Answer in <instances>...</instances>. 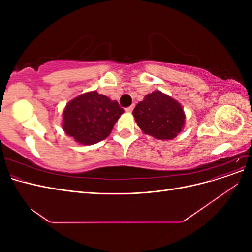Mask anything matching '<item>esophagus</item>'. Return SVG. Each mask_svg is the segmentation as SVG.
<instances>
[{"instance_id":"34e87169","label":"esophagus","mask_w":252,"mask_h":252,"mask_svg":"<svg viewBox=\"0 0 252 252\" xmlns=\"http://www.w3.org/2000/svg\"><path fill=\"white\" fill-rule=\"evenodd\" d=\"M133 108H134V105H131V106H129V107L125 108V111H127V112H131V111L133 110Z\"/></svg>"}]
</instances>
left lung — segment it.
<instances>
[{
  "instance_id": "1",
  "label": "left lung",
  "mask_w": 252,
  "mask_h": 252,
  "mask_svg": "<svg viewBox=\"0 0 252 252\" xmlns=\"http://www.w3.org/2000/svg\"><path fill=\"white\" fill-rule=\"evenodd\" d=\"M133 117L142 130L158 140H172L185 123L182 106L172 97L154 91L135 106Z\"/></svg>"
}]
</instances>
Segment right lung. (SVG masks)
Wrapping results in <instances>:
<instances>
[{
	"mask_svg": "<svg viewBox=\"0 0 252 252\" xmlns=\"http://www.w3.org/2000/svg\"><path fill=\"white\" fill-rule=\"evenodd\" d=\"M124 109L117 101L96 91L81 94L66 105L64 131L83 145H93L107 138Z\"/></svg>",
	"mask_w": 252,
	"mask_h": 252,
	"instance_id": "right-lung-1",
	"label": "right lung"
}]
</instances>
